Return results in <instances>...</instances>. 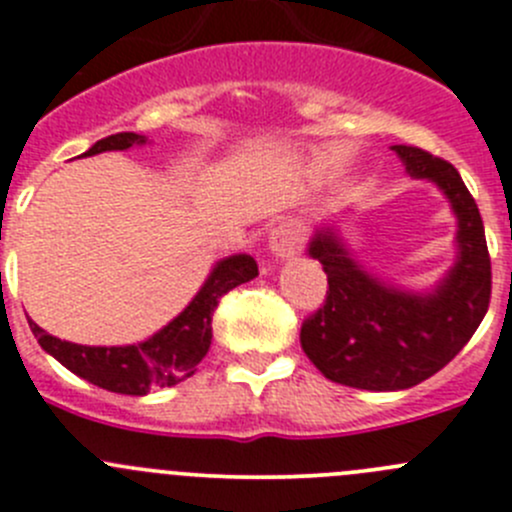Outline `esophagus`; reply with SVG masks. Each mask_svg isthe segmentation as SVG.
Wrapping results in <instances>:
<instances>
[{
    "label": "esophagus",
    "instance_id": "34e87169",
    "mask_svg": "<svg viewBox=\"0 0 512 512\" xmlns=\"http://www.w3.org/2000/svg\"><path fill=\"white\" fill-rule=\"evenodd\" d=\"M267 250L280 262L293 260L295 255H300V250H303V229H300V224L293 222V219L280 222L267 237Z\"/></svg>",
    "mask_w": 512,
    "mask_h": 512
}]
</instances>
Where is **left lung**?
<instances>
[{
	"instance_id": "left-lung-1",
	"label": "left lung",
	"mask_w": 512,
	"mask_h": 512,
	"mask_svg": "<svg viewBox=\"0 0 512 512\" xmlns=\"http://www.w3.org/2000/svg\"><path fill=\"white\" fill-rule=\"evenodd\" d=\"M412 179L432 181L457 217V257L432 290L376 278L333 224L315 229L308 255L323 265V308L300 328V346L326 379L366 391L422 384L450 364L490 305V255L480 209L457 169L417 146H391Z\"/></svg>"
}]
</instances>
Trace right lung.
Here are the masks:
<instances>
[{
	"label": "right lung",
	"instance_id": "1",
	"mask_svg": "<svg viewBox=\"0 0 512 512\" xmlns=\"http://www.w3.org/2000/svg\"><path fill=\"white\" fill-rule=\"evenodd\" d=\"M146 141L148 138L138 133H116L100 138L83 156L126 151L131 146H143ZM252 278H257L255 257H224L212 267L199 293L174 321L146 341L131 346H80L50 336L35 321H30V328L37 343L75 376L116 394L143 396L151 389L174 386L194 376L199 361L212 346V315L219 298L237 285L250 283Z\"/></svg>",
	"mask_w": 512,
	"mask_h": 512
}]
</instances>
